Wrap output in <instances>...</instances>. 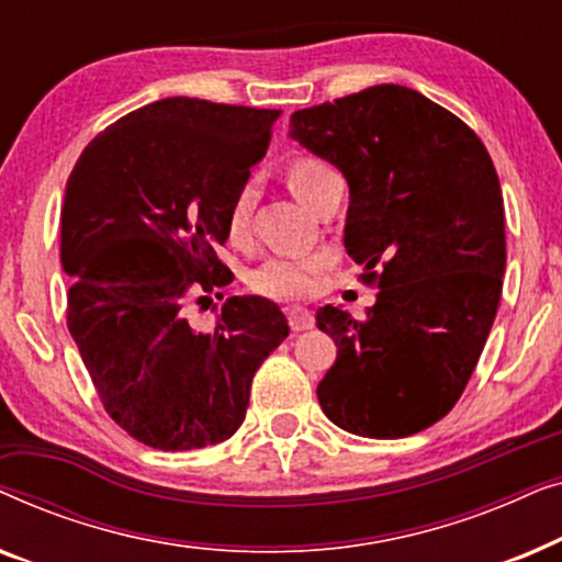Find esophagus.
Here are the masks:
<instances>
[{
  "label": "esophagus",
  "instance_id": "34e87169",
  "mask_svg": "<svg viewBox=\"0 0 562 562\" xmlns=\"http://www.w3.org/2000/svg\"><path fill=\"white\" fill-rule=\"evenodd\" d=\"M286 319H289V327L294 329V333H304V329L314 327V314H312V310H306V306H289Z\"/></svg>",
  "mask_w": 562,
  "mask_h": 562
}]
</instances>
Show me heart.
Here are the masks:
<instances>
[{"instance_id": "obj_1", "label": "heart", "mask_w": 562, "mask_h": 562, "mask_svg": "<svg viewBox=\"0 0 562 562\" xmlns=\"http://www.w3.org/2000/svg\"><path fill=\"white\" fill-rule=\"evenodd\" d=\"M333 173L329 166L322 164L317 158H302L291 166L289 181L291 189L296 191V196L302 199L304 204H312L314 191L327 176ZM258 202V187L256 181H245L240 189L235 191L233 202H229L227 212V227L229 235L235 240H243L250 229L252 210H256ZM322 273V260L319 258H306V256H279L266 260L263 266H258L256 271L250 273V289L260 296L268 299H302L310 296L314 286H317V279Z\"/></svg>"}]
</instances>
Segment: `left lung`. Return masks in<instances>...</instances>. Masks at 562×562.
Wrapping results in <instances>:
<instances>
[{"instance_id": "obj_1", "label": "left lung", "mask_w": 562, "mask_h": 562, "mask_svg": "<svg viewBox=\"0 0 562 562\" xmlns=\"http://www.w3.org/2000/svg\"><path fill=\"white\" fill-rule=\"evenodd\" d=\"M289 135L348 179L345 250L379 289L363 319L317 310L337 345L322 412L375 440L422 432L463 396L502 299L494 160L463 120L398 83L299 110Z\"/></svg>"}]
</instances>
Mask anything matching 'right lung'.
I'll list each match as a JSON object with an SVG mask.
<instances>
[{
  "label": "right lung",
  "mask_w": 562,
  "mask_h": 562,
  "mask_svg": "<svg viewBox=\"0 0 562 562\" xmlns=\"http://www.w3.org/2000/svg\"><path fill=\"white\" fill-rule=\"evenodd\" d=\"M279 114L160 99L99 133L68 176V333L104 412L148 448L233 437L252 375L289 335L279 304L260 296L227 299L212 333L189 322L191 306L233 281L214 248Z\"/></svg>",
  "instance_id": "obj_1"
}]
</instances>
